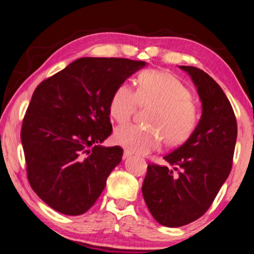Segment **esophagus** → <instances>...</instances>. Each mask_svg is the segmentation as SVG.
<instances>
[{"instance_id":"1","label":"esophagus","mask_w":254,"mask_h":254,"mask_svg":"<svg viewBox=\"0 0 254 254\" xmlns=\"http://www.w3.org/2000/svg\"><path fill=\"white\" fill-rule=\"evenodd\" d=\"M131 157V153L128 151V150H125L124 151V154H123V159H127V158Z\"/></svg>"}]
</instances>
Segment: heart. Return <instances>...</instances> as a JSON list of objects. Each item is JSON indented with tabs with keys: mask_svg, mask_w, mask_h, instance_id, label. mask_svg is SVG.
<instances>
[{
	"mask_svg": "<svg viewBox=\"0 0 254 254\" xmlns=\"http://www.w3.org/2000/svg\"><path fill=\"white\" fill-rule=\"evenodd\" d=\"M146 110L144 123L149 126L125 125L118 127L115 139L128 151L146 154L164 143L180 145L196 130L199 115L190 90L171 73L145 69L136 79V91L127 83H120L109 103V113L118 124L127 123L136 106Z\"/></svg>",
	"mask_w": 254,
	"mask_h": 254,
	"instance_id": "1",
	"label": "heart"
}]
</instances>
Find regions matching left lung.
I'll list each match as a JSON object with an SVG mask.
<instances>
[{"mask_svg": "<svg viewBox=\"0 0 254 254\" xmlns=\"http://www.w3.org/2000/svg\"><path fill=\"white\" fill-rule=\"evenodd\" d=\"M191 76L201 101L196 130L166 154L174 171L148 165L142 193L150 213L166 227H181L199 219L211 206L233 166L237 138L234 110L221 87L193 66H180Z\"/></svg>", "mask_w": 254, "mask_h": 254, "instance_id": "1", "label": "left lung"}]
</instances>
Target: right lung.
<instances>
[{
	"mask_svg": "<svg viewBox=\"0 0 254 254\" xmlns=\"http://www.w3.org/2000/svg\"><path fill=\"white\" fill-rule=\"evenodd\" d=\"M143 66L127 58L83 57L36 87L20 138L29 185L55 211L83 214L101 196L124 152L101 145L112 133L110 98Z\"/></svg>",
	"mask_w": 254,
	"mask_h": 254,
	"instance_id": "obj_1",
	"label": "right lung"
}]
</instances>
